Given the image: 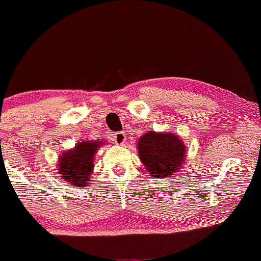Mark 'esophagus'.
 Masks as SVG:
<instances>
[{
    "label": "esophagus",
    "mask_w": 261,
    "mask_h": 261,
    "mask_svg": "<svg viewBox=\"0 0 261 261\" xmlns=\"http://www.w3.org/2000/svg\"><path fill=\"white\" fill-rule=\"evenodd\" d=\"M113 139L117 145H123L126 140V135L124 132H116V134H114Z\"/></svg>",
    "instance_id": "34e87169"
}]
</instances>
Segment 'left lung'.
Returning <instances> with one entry per match:
<instances>
[{"label":"left lung","mask_w":261,"mask_h":261,"mask_svg":"<svg viewBox=\"0 0 261 261\" xmlns=\"http://www.w3.org/2000/svg\"><path fill=\"white\" fill-rule=\"evenodd\" d=\"M139 159L152 177H173L183 167L185 145L173 132L148 131L138 141Z\"/></svg>","instance_id":"1"}]
</instances>
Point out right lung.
Returning <instances> with one entry per match:
<instances>
[{"mask_svg": "<svg viewBox=\"0 0 261 261\" xmlns=\"http://www.w3.org/2000/svg\"><path fill=\"white\" fill-rule=\"evenodd\" d=\"M105 144L103 140L81 141L69 151L62 153L57 162V171L69 184L82 188L93 173L94 155L98 148Z\"/></svg>", "mask_w": 261, "mask_h": 261, "instance_id": "1", "label": "right lung"}]
</instances>
